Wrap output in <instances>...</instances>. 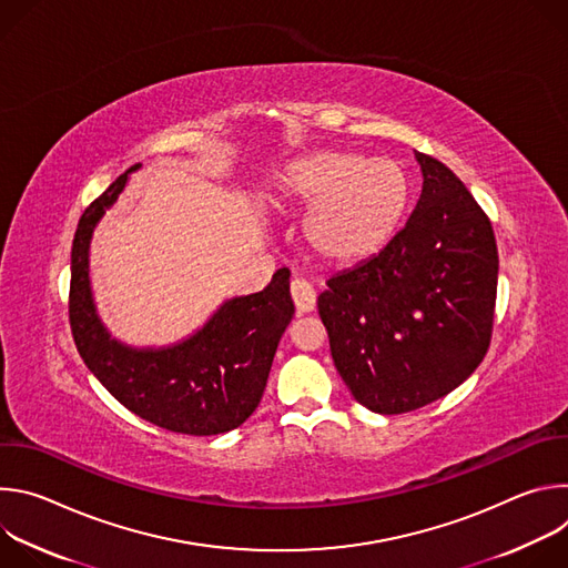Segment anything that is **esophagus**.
<instances>
[{"instance_id": "34e87169", "label": "esophagus", "mask_w": 568, "mask_h": 568, "mask_svg": "<svg viewBox=\"0 0 568 568\" xmlns=\"http://www.w3.org/2000/svg\"><path fill=\"white\" fill-rule=\"evenodd\" d=\"M290 292H292V298H294V305H296L298 314H307V312L314 310L316 292H314V287L307 281L294 278L292 285H290Z\"/></svg>"}]
</instances>
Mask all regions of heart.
<instances>
[{"mask_svg":"<svg viewBox=\"0 0 568 568\" xmlns=\"http://www.w3.org/2000/svg\"><path fill=\"white\" fill-rule=\"evenodd\" d=\"M283 204L307 211L303 242L314 261L348 270L377 256L412 202V178L395 159L355 150H318L281 173Z\"/></svg>","mask_w":568,"mask_h":568,"instance_id":"obj_1","label":"heart"}]
</instances>
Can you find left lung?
<instances>
[{
	"label": "left lung",
	"instance_id": "left-lung-1",
	"mask_svg": "<svg viewBox=\"0 0 568 568\" xmlns=\"http://www.w3.org/2000/svg\"><path fill=\"white\" fill-rule=\"evenodd\" d=\"M416 156L425 182L407 224L316 298L342 379L382 416L416 412L463 384L488 353L495 323L490 217L438 159Z\"/></svg>",
	"mask_w": 568,
	"mask_h": 568
}]
</instances>
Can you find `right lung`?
<instances>
[{"label": "right lung", "instance_id": "obj_1", "mask_svg": "<svg viewBox=\"0 0 568 568\" xmlns=\"http://www.w3.org/2000/svg\"><path fill=\"white\" fill-rule=\"evenodd\" d=\"M132 166L80 215L71 245L69 323L75 348L99 382L139 418L189 436H215L245 423L261 404L278 342L292 321L290 270L256 294L226 301L191 339L134 351L110 339L90 292V240Z\"/></svg>", "mask_w": 568, "mask_h": 568}]
</instances>
